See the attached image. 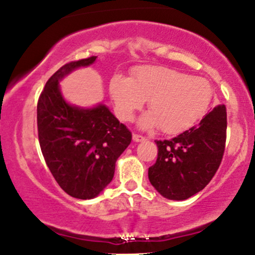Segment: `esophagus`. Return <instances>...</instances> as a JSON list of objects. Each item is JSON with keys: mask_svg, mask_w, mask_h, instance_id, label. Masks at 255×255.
Returning a JSON list of instances; mask_svg holds the SVG:
<instances>
[{"mask_svg": "<svg viewBox=\"0 0 255 255\" xmlns=\"http://www.w3.org/2000/svg\"><path fill=\"white\" fill-rule=\"evenodd\" d=\"M146 139L145 136L142 135H139V134H133V140L135 142H139V141H144V140Z\"/></svg>", "mask_w": 255, "mask_h": 255, "instance_id": "1", "label": "esophagus"}]
</instances>
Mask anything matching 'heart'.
<instances>
[{
	"mask_svg": "<svg viewBox=\"0 0 255 255\" xmlns=\"http://www.w3.org/2000/svg\"><path fill=\"white\" fill-rule=\"evenodd\" d=\"M109 93L116 114L124 121H130L148 101L150 113L140 119L139 126L159 125V129L168 134L180 133L199 121L212 99V87L206 79L162 66L137 67L130 79L114 75Z\"/></svg>",
	"mask_w": 255,
	"mask_h": 255,
	"instance_id": "b5f03b06",
	"label": "heart"
}]
</instances>
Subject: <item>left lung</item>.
I'll return each instance as SVG.
<instances>
[{"instance_id": "8db88e82", "label": "left lung", "mask_w": 255, "mask_h": 255, "mask_svg": "<svg viewBox=\"0 0 255 255\" xmlns=\"http://www.w3.org/2000/svg\"><path fill=\"white\" fill-rule=\"evenodd\" d=\"M227 139V109L221 104L200 124L170 140H157V160L148 180L160 195L186 200L207 186L223 158Z\"/></svg>"}]
</instances>
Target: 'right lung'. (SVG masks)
I'll return each mask as SVG.
<instances>
[{
	"instance_id": "add662e5",
	"label": "right lung",
	"mask_w": 255,
	"mask_h": 255,
	"mask_svg": "<svg viewBox=\"0 0 255 255\" xmlns=\"http://www.w3.org/2000/svg\"><path fill=\"white\" fill-rule=\"evenodd\" d=\"M96 58L61 67L46 81L37 105L38 137L46 165L67 194L83 200L104 191L114 177L116 160L131 141L130 131L107 105L81 108L62 96L60 81Z\"/></svg>"
}]
</instances>
